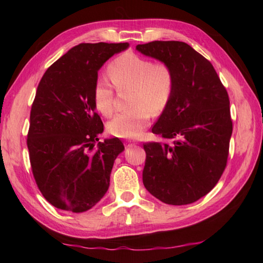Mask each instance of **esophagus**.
<instances>
[{"label": "esophagus", "instance_id": "1", "mask_svg": "<svg viewBox=\"0 0 263 263\" xmlns=\"http://www.w3.org/2000/svg\"><path fill=\"white\" fill-rule=\"evenodd\" d=\"M133 146H135V143H133V142H125V148H131V147H133Z\"/></svg>", "mask_w": 263, "mask_h": 263}]
</instances>
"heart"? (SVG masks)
Segmentation results:
<instances>
[{
	"label": "heart",
	"mask_w": 263,
	"mask_h": 263,
	"mask_svg": "<svg viewBox=\"0 0 263 263\" xmlns=\"http://www.w3.org/2000/svg\"><path fill=\"white\" fill-rule=\"evenodd\" d=\"M108 74L119 88L132 87L131 110L116 114L107 128L110 135L135 139L144 131L152 115L163 113L174 90L175 77L170 65L154 63L135 53H124L108 66ZM93 103L104 116L114 109V89L107 78L99 77L93 87Z\"/></svg>",
	"instance_id": "obj_1"
}]
</instances>
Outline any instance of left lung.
I'll use <instances>...</instances> for the list:
<instances>
[{
    "label": "left lung",
    "instance_id": "left-lung-1",
    "mask_svg": "<svg viewBox=\"0 0 263 263\" xmlns=\"http://www.w3.org/2000/svg\"><path fill=\"white\" fill-rule=\"evenodd\" d=\"M136 49L170 65L175 77L170 103L152 128L167 141L143 144V185L164 203H193L226 167L233 132L228 93L212 64L186 43L156 41Z\"/></svg>",
    "mask_w": 263,
    "mask_h": 263
}]
</instances>
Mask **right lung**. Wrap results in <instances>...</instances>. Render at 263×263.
Here are the masks:
<instances>
[{
    "mask_svg": "<svg viewBox=\"0 0 263 263\" xmlns=\"http://www.w3.org/2000/svg\"><path fill=\"white\" fill-rule=\"evenodd\" d=\"M128 43L79 44L53 63L39 82L30 111L27 146L33 177L49 203L83 212L107 192L119 138L98 142L104 124L96 113L98 71Z\"/></svg>",
    "mask_w": 263,
    "mask_h": 263,
    "instance_id": "add662e5",
    "label": "right lung"
}]
</instances>
